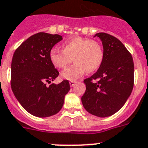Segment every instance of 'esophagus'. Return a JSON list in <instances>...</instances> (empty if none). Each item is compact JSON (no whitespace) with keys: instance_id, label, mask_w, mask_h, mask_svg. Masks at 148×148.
<instances>
[{"instance_id":"34e87169","label":"esophagus","mask_w":148,"mask_h":148,"mask_svg":"<svg viewBox=\"0 0 148 148\" xmlns=\"http://www.w3.org/2000/svg\"><path fill=\"white\" fill-rule=\"evenodd\" d=\"M75 84H76V81H70V85L71 86V87H73V86L75 85Z\"/></svg>"}]
</instances>
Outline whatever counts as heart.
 I'll return each instance as SVG.
<instances>
[{
	"mask_svg": "<svg viewBox=\"0 0 148 148\" xmlns=\"http://www.w3.org/2000/svg\"><path fill=\"white\" fill-rule=\"evenodd\" d=\"M103 57V47L100 41L81 37L64 43L62 50L53 47L49 52L50 61L58 69H65L74 59L75 64L61 74L63 78L69 81H76L86 71H96Z\"/></svg>",
	"mask_w": 148,
	"mask_h": 148,
	"instance_id": "b5f03b06",
	"label": "heart"
}]
</instances>
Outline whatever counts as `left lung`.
<instances>
[{"label":"left lung","mask_w":148,"mask_h":148,"mask_svg":"<svg viewBox=\"0 0 148 148\" xmlns=\"http://www.w3.org/2000/svg\"><path fill=\"white\" fill-rule=\"evenodd\" d=\"M96 36L102 41L104 57L97 71L84 80L86 90L81 101L90 114L105 117L118 111L131 95L134 66L131 53L121 40L107 33Z\"/></svg>","instance_id":"left-lung-1"}]
</instances>
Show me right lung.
Wrapping results in <instances>:
<instances>
[{
	"instance_id": "obj_1",
	"label": "right lung",
	"mask_w": 148,
	"mask_h": 148,
	"mask_svg": "<svg viewBox=\"0 0 148 148\" xmlns=\"http://www.w3.org/2000/svg\"><path fill=\"white\" fill-rule=\"evenodd\" d=\"M61 40L58 34L39 32L22 43L13 55L12 91L22 107L36 117H50L59 112L70 90L67 80L47 86L59 75L50 61L49 52Z\"/></svg>"
}]
</instances>
